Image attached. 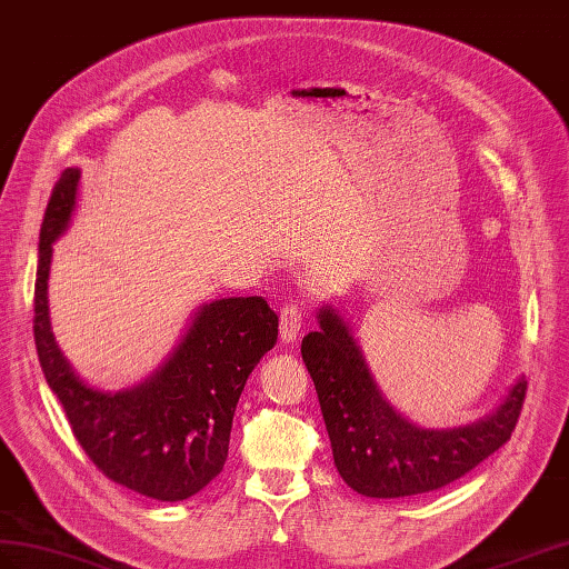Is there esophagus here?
Listing matches in <instances>:
<instances>
[{"instance_id": "obj_1", "label": "esophagus", "mask_w": 569, "mask_h": 569, "mask_svg": "<svg viewBox=\"0 0 569 569\" xmlns=\"http://www.w3.org/2000/svg\"><path fill=\"white\" fill-rule=\"evenodd\" d=\"M305 322V312H302V305L300 302H286V308L281 310V339L286 343L296 341L300 327Z\"/></svg>"}]
</instances>
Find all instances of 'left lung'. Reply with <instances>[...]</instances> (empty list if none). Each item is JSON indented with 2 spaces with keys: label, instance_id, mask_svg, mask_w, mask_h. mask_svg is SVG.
I'll return each mask as SVG.
<instances>
[{
  "label": "left lung",
  "instance_id": "1",
  "mask_svg": "<svg viewBox=\"0 0 569 569\" xmlns=\"http://www.w3.org/2000/svg\"><path fill=\"white\" fill-rule=\"evenodd\" d=\"M300 353L322 406L333 463L346 483L368 498H411L455 483L512 437L527 397L521 380L486 420L423 430L382 399L333 308L319 310V331L302 339Z\"/></svg>",
  "mask_w": 569,
  "mask_h": 569
}]
</instances>
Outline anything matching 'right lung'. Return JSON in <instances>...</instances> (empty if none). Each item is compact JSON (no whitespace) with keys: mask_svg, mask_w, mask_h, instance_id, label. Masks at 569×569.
<instances>
[{"mask_svg":"<svg viewBox=\"0 0 569 569\" xmlns=\"http://www.w3.org/2000/svg\"><path fill=\"white\" fill-rule=\"evenodd\" d=\"M79 178L77 168L62 172L40 226L33 298L40 368L98 471L146 498L187 500L223 469L238 399L279 337V315L259 296L203 305L151 380L118 395L86 387L57 348L48 317L52 242L74 211Z\"/></svg>","mask_w":569,"mask_h":569,"instance_id":"add662e5","label":"right lung"}]
</instances>
